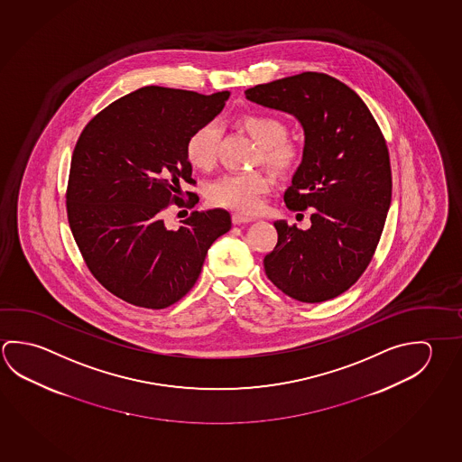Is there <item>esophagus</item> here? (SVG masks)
<instances>
[{
  "label": "esophagus",
  "instance_id": "1",
  "mask_svg": "<svg viewBox=\"0 0 462 462\" xmlns=\"http://www.w3.org/2000/svg\"><path fill=\"white\" fill-rule=\"evenodd\" d=\"M251 217L248 216H243V214H238V212H234L232 214V222H234L235 226H240V224H248L251 222Z\"/></svg>",
  "mask_w": 462,
  "mask_h": 462
}]
</instances>
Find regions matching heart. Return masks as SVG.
<instances>
[{"label": "heart", "mask_w": 462, "mask_h": 462, "mask_svg": "<svg viewBox=\"0 0 462 462\" xmlns=\"http://www.w3.org/2000/svg\"><path fill=\"white\" fill-rule=\"evenodd\" d=\"M240 126L259 146L258 162L266 163L279 175L299 171L305 159V147L299 141L287 138L289 128L279 116L269 114H246L240 116ZM220 126L217 122L199 125L187 139L185 154L188 162L199 171H209L216 163ZM271 179L264 171L227 173L209 187L208 198L214 206L238 212H254L261 196L269 191Z\"/></svg>", "instance_id": "heart-1"}]
</instances>
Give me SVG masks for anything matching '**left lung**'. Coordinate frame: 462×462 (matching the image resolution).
I'll return each mask as SVG.
<instances>
[{
	"instance_id": "1",
	"label": "left lung",
	"mask_w": 462,
	"mask_h": 462,
	"mask_svg": "<svg viewBox=\"0 0 462 462\" xmlns=\"http://www.w3.org/2000/svg\"><path fill=\"white\" fill-rule=\"evenodd\" d=\"M245 96L293 115L305 131V159L283 201L308 209L311 227L274 222L267 279L303 303L334 299L360 279L380 242L393 191L386 139L364 100L329 74H295Z\"/></svg>"
}]
</instances>
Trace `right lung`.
<instances>
[{
    "label": "right lung",
    "instance_id": "1",
    "mask_svg": "<svg viewBox=\"0 0 462 462\" xmlns=\"http://www.w3.org/2000/svg\"><path fill=\"white\" fill-rule=\"evenodd\" d=\"M228 96L146 86L82 130L66 188L68 222L86 266L115 297L151 310L177 303L193 289L212 243L232 227L224 209L191 212L179 230L162 220L171 204L195 208L198 195L181 189L196 185L185 144Z\"/></svg>",
    "mask_w": 462,
    "mask_h": 462
}]
</instances>
